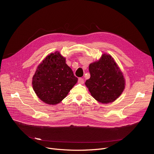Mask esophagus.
<instances>
[{
	"label": "esophagus",
	"instance_id": "obj_1",
	"mask_svg": "<svg viewBox=\"0 0 154 154\" xmlns=\"http://www.w3.org/2000/svg\"><path fill=\"white\" fill-rule=\"evenodd\" d=\"M78 83L80 84H83L84 83V80L82 78H79L78 79Z\"/></svg>",
	"mask_w": 154,
	"mask_h": 154
}]
</instances>
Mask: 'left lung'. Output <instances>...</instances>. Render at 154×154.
Returning <instances> with one entry per match:
<instances>
[{
    "label": "left lung",
    "instance_id": "obj_1",
    "mask_svg": "<svg viewBox=\"0 0 154 154\" xmlns=\"http://www.w3.org/2000/svg\"><path fill=\"white\" fill-rule=\"evenodd\" d=\"M91 77L85 83L91 95L102 103L116 100L125 88V79L117 64L109 54L89 65Z\"/></svg>",
    "mask_w": 154,
    "mask_h": 154
}]
</instances>
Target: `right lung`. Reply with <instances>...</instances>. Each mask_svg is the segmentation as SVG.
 <instances>
[{"label":"right lung","mask_w":154,"mask_h":154,"mask_svg":"<svg viewBox=\"0 0 154 154\" xmlns=\"http://www.w3.org/2000/svg\"><path fill=\"white\" fill-rule=\"evenodd\" d=\"M78 79L60 52L51 53L42 60L32 77L33 89L38 97L49 105L60 103Z\"/></svg>","instance_id":"obj_1"}]
</instances>
